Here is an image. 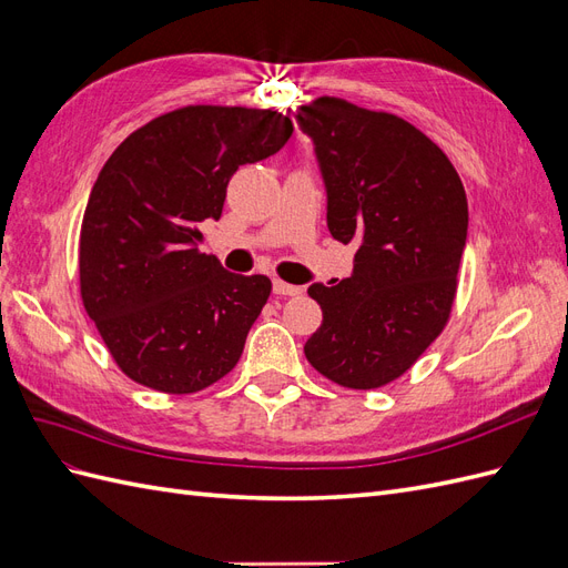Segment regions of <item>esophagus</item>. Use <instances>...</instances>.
I'll use <instances>...</instances> for the list:
<instances>
[{
  "instance_id": "34e87169",
  "label": "esophagus",
  "mask_w": 568,
  "mask_h": 568,
  "mask_svg": "<svg viewBox=\"0 0 568 568\" xmlns=\"http://www.w3.org/2000/svg\"><path fill=\"white\" fill-rule=\"evenodd\" d=\"M272 288H274V294H277V296H298V294H303L301 286L282 282V280H274Z\"/></svg>"
}]
</instances>
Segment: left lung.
I'll list each match as a JSON object with an SVG mask.
<instances>
[{
  "label": "left lung",
  "instance_id": "left-lung-1",
  "mask_svg": "<svg viewBox=\"0 0 568 568\" xmlns=\"http://www.w3.org/2000/svg\"><path fill=\"white\" fill-rule=\"evenodd\" d=\"M315 142L326 186V227L357 244L353 274L313 284L322 326L305 357L326 379L382 388L440 336L457 294L469 209L438 144L407 120L320 97L296 109Z\"/></svg>",
  "mask_w": 568,
  "mask_h": 568
}]
</instances>
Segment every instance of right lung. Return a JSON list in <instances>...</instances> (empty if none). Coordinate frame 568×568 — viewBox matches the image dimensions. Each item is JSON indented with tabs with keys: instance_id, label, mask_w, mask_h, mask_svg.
<instances>
[{
	"instance_id": "obj_1",
	"label": "right lung",
	"mask_w": 568,
	"mask_h": 568,
	"mask_svg": "<svg viewBox=\"0 0 568 568\" xmlns=\"http://www.w3.org/2000/svg\"><path fill=\"white\" fill-rule=\"evenodd\" d=\"M291 132L272 109L182 106L101 168L80 227V296L132 382L184 395L236 367L272 282L201 253V227L220 220L239 165L277 153Z\"/></svg>"
}]
</instances>
